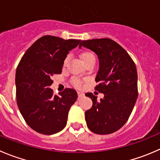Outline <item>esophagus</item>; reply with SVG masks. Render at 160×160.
<instances>
[{"label": "esophagus", "mask_w": 160, "mask_h": 160, "mask_svg": "<svg viewBox=\"0 0 160 160\" xmlns=\"http://www.w3.org/2000/svg\"><path fill=\"white\" fill-rule=\"evenodd\" d=\"M77 94H78L79 98H83V96H84V94H83V92H80V91H78V92H77Z\"/></svg>", "instance_id": "34e87169"}]
</instances>
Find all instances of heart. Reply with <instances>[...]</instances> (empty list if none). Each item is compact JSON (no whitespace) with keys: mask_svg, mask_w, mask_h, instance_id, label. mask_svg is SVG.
I'll list each match as a JSON object with an SVG mask.
<instances>
[{"mask_svg":"<svg viewBox=\"0 0 160 160\" xmlns=\"http://www.w3.org/2000/svg\"><path fill=\"white\" fill-rule=\"evenodd\" d=\"M80 58H81L83 62H85L88 60L91 59V58H95L94 55V54L91 52H88V51H85V52H83L81 54H80ZM68 60H69V57H66L64 60V65H66L67 63ZM71 83L76 88H80L82 85V80H80L78 77H73L71 80Z\"/></svg>","mask_w":160,"mask_h":160,"instance_id":"b5f03b06","label":"heart"}]
</instances>
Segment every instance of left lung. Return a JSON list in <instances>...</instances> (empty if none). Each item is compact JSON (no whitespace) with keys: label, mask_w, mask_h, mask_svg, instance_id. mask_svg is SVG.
I'll return each mask as SVG.
<instances>
[{"label":"left lung","mask_w":160,"mask_h":160,"mask_svg":"<svg viewBox=\"0 0 160 160\" xmlns=\"http://www.w3.org/2000/svg\"><path fill=\"white\" fill-rule=\"evenodd\" d=\"M83 46L95 52L99 69L94 90L105 94L97 101L92 93L85 95L92 100L91 108L85 112L88 128L98 134L116 132L128 121L138 98V73L129 54L109 38L82 41Z\"/></svg>","instance_id":"1"}]
</instances>
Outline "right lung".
I'll return each instance as SVG.
<instances>
[{"instance_id": "add662e5", "label": "right lung", "mask_w": 160, "mask_h": 160, "mask_svg": "<svg viewBox=\"0 0 160 160\" xmlns=\"http://www.w3.org/2000/svg\"><path fill=\"white\" fill-rule=\"evenodd\" d=\"M80 42L43 36L27 49L17 66V105L26 123L40 134H54L66 127L77 91L66 88L56 95L49 86L53 83L52 76L62 72L67 54Z\"/></svg>"}]
</instances>
